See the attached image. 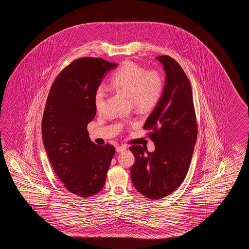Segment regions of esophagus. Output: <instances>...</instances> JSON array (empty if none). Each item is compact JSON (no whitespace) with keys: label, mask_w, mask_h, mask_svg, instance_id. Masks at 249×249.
<instances>
[{"label":"esophagus","mask_w":249,"mask_h":249,"mask_svg":"<svg viewBox=\"0 0 249 249\" xmlns=\"http://www.w3.org/2000/svg\"><path fill=\"white\" fill-rule=\"evenodd\" d=\"M116 150H117V152L118 153H121L123 151H124V150H126V146H117L116 147Z\"/></svg>","instance_id":"esophagus-1"}]
</instances>
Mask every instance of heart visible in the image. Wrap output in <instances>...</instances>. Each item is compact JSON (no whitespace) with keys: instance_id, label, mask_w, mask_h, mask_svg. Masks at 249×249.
<instances>
[{"instance_id":"b5f03b06","label":"heart","mask_w":249,"mask_h":249,"mask_svg":"<svg viewBox=\"0 0 249 249\" xmlns=\"http://www.w3.org/2000/svg\"><path fill=\"white\" fill-rule=\"evenodd\" d=\"M110 85L129 96L132 107L138 111L152 110L159 104L164 90V80L157 70H146L132 61H124L110 79ZM107 91L105 86L99 85L94 92L97 110L104 106Z\"/></svg>"}]
</instances>
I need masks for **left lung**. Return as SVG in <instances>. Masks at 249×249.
<instances>
[{
	"label": "left lung",
	"instance_id": "1",
	"mask_svg": "<svg viewBox=\"0 0 249 249\" xmlns=\"http://www.w3.org/2000/svg\"><path fill=\"white\" fill-rule=\"evenodd\" d=\"M165 71V85L159 104L144 124L155 150L132 145L135 162L132 184L150 199L168 196L182 183L191 164L197 137V124L191 84L179 63L167 55L157 57Z\"/></svg>",
	"mask_w": 249,
	"mask_h": 249
}]
</instances>
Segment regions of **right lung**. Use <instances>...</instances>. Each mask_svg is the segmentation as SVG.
I'll use <instances>...</instances> for the list:
<instances>
[{"mask_svg":"<svg viewBox=\"0 0 249 249\" xmlns=\"http://www.w3.org/2000/svg\"><path fill=\"white\" fill-rule=\"evenodd\" d=\"M117 66L101 58H77L59 73L48 95L42 121L44 148L65 188L81 197L101 191L116 152L108 143L92 142L87 125L96 115L95 90Z\"/></svg>","mask_w":249,"mask_h":249,"instance_id":"right-lung-1","label":"right lung"}]
</instances>
